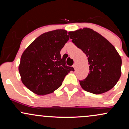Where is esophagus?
<instances>
[{"instance_id":"esophagus-1","label":"esophagus","mask_w":129,"mask_h":129,"mask_svg":"<svg viewBox=\"0 0 129 129\" xmlns=\"http://www.w3.org/2000/svg\"><path fill=\"white\" fill-rule=\"evenodd\" d=\"M73 68L75 69H76V63H74L73 64Z\"/></svg>"}]
</instances>
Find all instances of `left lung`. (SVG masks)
Instances as JSON below:
<instances>
[{
    "mask_svg": "<svg viewBox=\"0 0 129 129\" xmlns=\"http://www.w3.org/2000/svg\"><path fill=\"white\" fill-rule=\"evenodd\" d=\"M72 42L88 57L89 73L79 81L84 90L101 94L112 89L121 75L122 60L114 46L103 36L87 28L69 32Z\"/></svg>",
    "mask_w": 129,
    "mask_h": 129,
    "instance_id": "8db88e82",
    "label": "left lung"
}]
</instances>
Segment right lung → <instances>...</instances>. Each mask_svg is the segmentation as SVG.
<instances>
[{
  "label": "right lung",
  "mask_w": 129,
  "mask_h": 129,
  "mask_svg": "<svg viewBox=\"0 0 129 129\" xmlns=\"http://www.w3.org/2000/svg\"><path fill=\"white\" fill-rule=\"evenodd\" d=\"M69 40L66 30L56 29L41 35L25 50L19 72L29 90L38 95L52 93L61 86L70 71H75L60 54Z\"/></svg>",
  "instance_id": "obj_1"
}]
</instances>
